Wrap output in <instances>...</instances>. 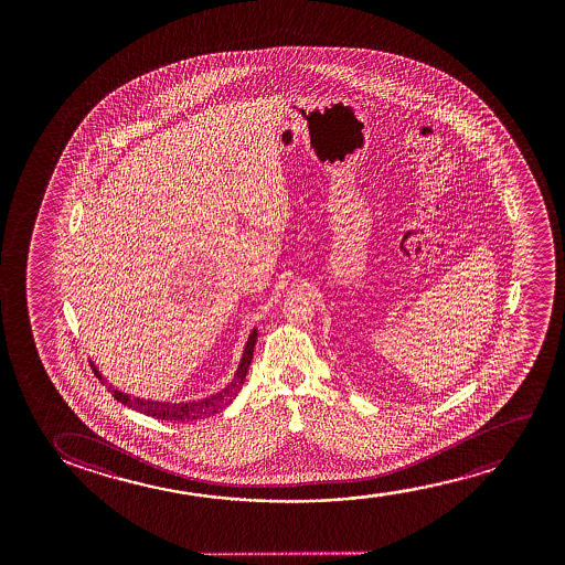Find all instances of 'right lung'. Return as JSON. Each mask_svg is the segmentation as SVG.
Instances as JSON below:
<instances>
[{
  "mask_svg": "<svg viewBox=\"0 0 565 565\" xmlns=\"http://www.w3.org/2000/svg\"><path fill=\"white\" fill-rule=\"evenodd\" d=\"M255 345L256 330H253V333L248 335L239 369L235 372V379L232 380V384L222 390L220 394L212 395L209 399L193 403L147 402V399H140V397H131V395L124 394V392H119L116 387L109 386L108 380H104V376H102L100 372L96 371L94 364H90V369L96 374V379L100 380L102 384L108 387V392H111L117 402L124 403V405L131 407V409L145 413L148 417L158 418V420H199V418L216 415V413L225 409L237 397L241 386L245 384V376H247L248 366H250V361H253Z\"/></svg>",
  "mask_w": 565,
  "mask_h": 565,
  "instance_id": "right-lung-1",
  "label": "right lung"
}]
</instances>
